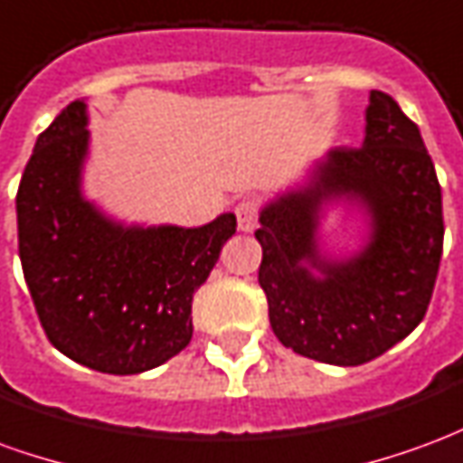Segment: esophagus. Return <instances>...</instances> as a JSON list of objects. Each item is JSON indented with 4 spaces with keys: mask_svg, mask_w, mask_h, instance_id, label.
Listing matches in <instances>:
<instances>
[{
    "mask_svg": "<svg viewBox=\"0 0 463 463\" xmlns=\"http://www.w3.org/2000/svg\"><path fill=\"white\" fill-rule=\"evenodd\" d=\"M258 213H260V203L245 198L235 205V218H238V228L242 232H252L258 228Z\"/></svg>",
    "mask_w": 463,
    "mask_h": 463,
    "instance_id": "1",
    "label": "esophagus"
}]
</instances>
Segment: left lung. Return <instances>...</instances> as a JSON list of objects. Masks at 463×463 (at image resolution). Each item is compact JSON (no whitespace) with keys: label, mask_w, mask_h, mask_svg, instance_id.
<instances>
[{"label":"left lung","mask_w":463,"mask_h":463,"mask_svg":"<svg viewBox=\"0 0 463 463\" xmlns=\"http://www.w3.org/2000/svg\"><path fill=\"white\" fill-rule=\"evenodd\" d=\"M364 118L362 146L330 148L305 183L265 203L255 231L275 337L337 367L384 354L424 320L444 245L441 185L417 123L382 91H369ZM332 204H354L368 222L349 256L321 250Z\"/></svg>","instance_id":"1"}]
</instances>
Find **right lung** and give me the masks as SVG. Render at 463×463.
<instances>
[{"mask_svg": "<svg viewBox=\"0 0 463 463\" xmlns=\"http://www.w3.org/2000/svg\"><path fill=\"white\" fill-rule=\"evenodd\" d=\"M89 111L74 101L36 138L16 193L19 260L46 337L106 374H141L193 337V295L208 280L235 215L201 228L126 225L81 191Z\"/></svg>", "mask_w": 463, "mask_h": 463, "instance_id": "add662e5", "label": "right lung"}]
</instances>
